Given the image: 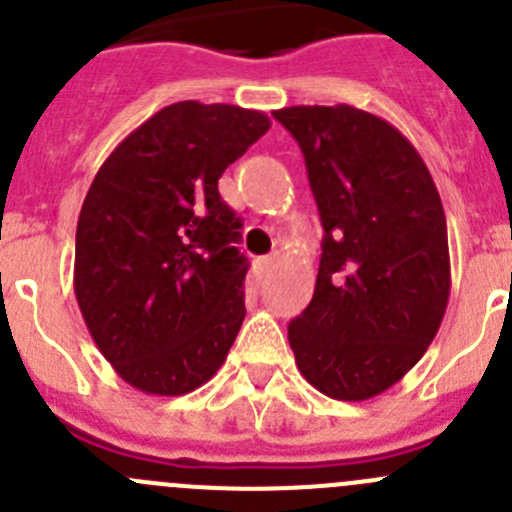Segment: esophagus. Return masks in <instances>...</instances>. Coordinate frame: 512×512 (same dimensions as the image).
Returning a JSON list of instances; mask_svg holds the SVG:
<instances>
[{"label": "esophagus", "mask_w": 512, "mask_h": 512, "mask_svg": "<svg viewBox=\"0 0 512 512\" xmlns=\"http://www.w3.org/2000/svg\"><path fill=\"white\" fill-rule=\"evenodd\" d=\"M277 260H280V257H277V255H267V257H262V260L257 262V267H260L262 275H270V272L275 270Z\"/></svg>", "instance_id": "34e87169"}]
</instances>
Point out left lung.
I'll return each mask as SVG.
<instances>
[{
	"mask_svg": "<svg viewBox=\"0 0 512 512\" xmlns=\"http://www.w3.org/2000/svg\"><path fill=\"white\" fill-rule=\"evenodd\" d=\"M275 119L305 155L325 230L312 300L287 327L297 370L327 398L370 400L418 365L448 307L438 187L377 114L297 104Z\"/></svg>",
	"mask_w": 512,
	"mask_h": 512,
	"instance_id": "left-lung-1",
	"label": "left lung"
}]
</instances>
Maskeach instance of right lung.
I'll list each match as a JSON object with an SVG mask.
<instances>
[{
	"label": "right lung",
	"mask_w": 512,
	"mask_h": 512,
	"mask_svg": "<svg viewBox=\"0 0 512 512\" xmlns=\"http://www.w3.org/2000/svg\"><path fill=\"white\" fill-rule=\"evenodd\" d=\"M267 130L257 109L175 102L94 175L74 295L94 345L142 393H192L227 360L245 320L247 260L217 180Z\"/></svg>",
	"instance_id": "obj_1"
}]
</instances>
